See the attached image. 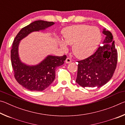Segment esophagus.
Masks as SVG:
<instances>
[{"label": "esophagus", "mask_w": 125, "mask_h": 125, "mask_svg": "<svg viewBox=\"0 0 125 125\" xmlns=\"http://www.w3.org/2000/svg\"><path fill=\"white\" fill-rule=\"evenodd\" d=\"M72 62V60L70 58H67L65 60V63H70Z\"/></svg>", "instance_id": "34e87169"}]
</instances>
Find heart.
Returning a JSON list of instances; mask_svg holds the SVG:
<instances>
[{
    "label": "heart",
    "mask_w": 125,
    "mask_h": 125,
    "mask_svg": "<svg viewBox=\"0 0 125 125\" xmlns=\"http://www.w3.org/2000/svg\"><path fill=\"white\" fill-rule=\"evenodd\" d=\"M63 37L67 45H73V54L80 59L86 58L92 54L101 40L100 31L98 27L84 24L68 27L63 31ZM63 41L60 42L62 48L67 50L66 44Z\"/></svg>",
    "instance_id": "heart-1"
}]
</instances>
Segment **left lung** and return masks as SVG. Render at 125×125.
<instances>
[{"label":"left lung","instance_id":"8db88e82","mask_svg":"<svg viewBox=\"0 0 125 125\" xmlns=\"http://www.w3.org/2000/svg\"><path fill=\"white\" fill-rule=\"evenodd\" d=\"M103 33L106 35L104 45L88 58L77 61L76 82L82 87L100 88L111 79L115 72L117 52L113 35L105 29Z\"/></svg>","mask_w":125,"mask_h":125}]
</instances>
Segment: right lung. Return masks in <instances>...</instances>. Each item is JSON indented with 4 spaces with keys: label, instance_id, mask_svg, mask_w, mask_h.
Wrapping results in <instances>:
<instances>
[{
    "label": "right lung",
    "instance_id": "right-lung-1",
    "mask_svg": "<svg viewBox=\"0 0 125 125\" xmlns=\"http://www.w3.org/2000/svg\"><path fill=\"white\" fill-rule=\"evenodd\" d=\"M54 22L37 20L21 30L12 43L11 61L16 81L23 87L31 91H42L50 85L55 78L56 68L62 65L67 56L48 55L39 64L29 65L21 61L19 56V46L21 40L34 31L44 30Z\"/></svg>",
    "mask_w": 125,
    "mask_h": 125
}]
</instances>
